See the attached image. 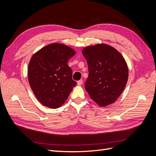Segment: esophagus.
I'll return each mask as SVG.
<instances>
[{
    "label": "esophagus",
    "instance_id": "34e87169",
    "mask_svg": "<svg viewBox=\"0 0 156 156\" xmlns=\"http://www.w3.org/2000/svg\"><path fill=\"white\" fill-rule=\"evenodd\" d=\"M83 83V79H81L79 80V81H77V85H81V84Z\"/></svg>",
    "mask_w": 156,
    "mask_h": 156
}]
</instances>
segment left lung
I'll return each mask as SVG.
<instances>
[{"instance_id":"1","label":"left lung","mask_w":156,"mask_h":156,"mask_svg":"<svg viewBox=\"0 0 156 156\" xmlns=\"http://www.w3.org/2000/svg\"><path fill=\"white\" fill-rule=\"evenodd\" d=\"M88 77L84 83L92 100L101 107L113 103L120 96L128 79L125 59L112 47L97 44L83 49Z\"/></svg>"}]
</instances>
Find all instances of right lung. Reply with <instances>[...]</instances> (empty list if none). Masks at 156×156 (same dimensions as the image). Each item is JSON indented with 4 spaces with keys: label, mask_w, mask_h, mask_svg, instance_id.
<instances>
[{
    "label": "right lung",
    "mask_w": 156,
    "mask_h": 156,
    "mask_svg": "<svg viewBox=\"0 0 156 156\" xmlns=\"http://www.w3.org/2000/svg\"><path fill=\"white\" fill-rule=\"evenodd\" d=\"M75 51L60 44H51L31 58L28 68L30 86L38 101L46 107L56 108L66 101L77 83L72 79L68 60Z\"/></svg>",
    "instance_id": "add662e5"
}]
</instances>
